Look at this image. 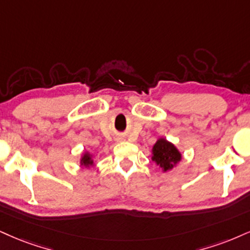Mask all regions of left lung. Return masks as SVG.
Returning a JSON list of instances; mask_svg holds the SVG:
<instances>
[{
    "label": "left lung",
    "mask_w": 250,
    "mask_h": 250,
    "mask_svg": "<svg viewBox=\"0 0 250 250\" xmlns=\"http://www.w3.org/2000/svg\"><path fill=\"white\" fill-rule=\"evenodd\" d=\"M152 161L162 167L163 172L172 170L182 159V154L172 143L165 138H159L152 146Z\"/></svg>",
    "instance_id": "1"
}]
</instances>
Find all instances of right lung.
<instances>
[{
	"label": "right lung",
	"mask_w": 250,
	"mask_h": 250,
	"mask_svg": "<svg viewBox=\"0 0 250 250\" xmlns=\"http://www.w3.org/2000/svg\"><path fill=\"white\" fill-rule=\"evenodd\" d=\"M94 164V161H93V156L89 154V152H83V156H81L80 159V165L85 167H89Z\"/></svg>",
	"instance_id": "add662e5"
}]
</instances>
